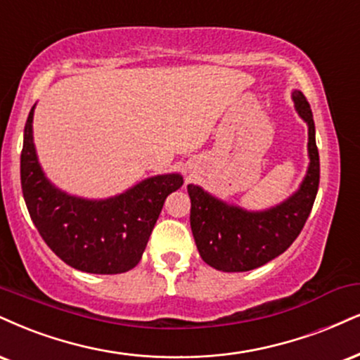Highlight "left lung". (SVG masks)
I'll return each mask as SVG.
<instances>
[{
	"label": "left lung",
	"mask_w": 360,
	"mask_h": 360,
	"mask_svg": "<svg viewBox=\"0 0 360 360\" xmlns=\"http://www.w3.org/2000/svg\"><path fill=\"white\" fill-rule=\"evenodd\" d=\"M297 114L309 127V167L295 193L278 205L251 211L188 184L191 231L202 262L219 271H250L283 253L300 235L319 191L320 162L311 109L300 90H293Z\"/></svg>",
	"instance_id": "left-lung-1"
}]
</instances>
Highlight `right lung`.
Masks as SVG:
<instances>
[{
    "label": "right lung",
    "instance_id": "obj_1",
    "mask_svg": "<svg viewBox=\"0 0 360 360\" xmlns=\"http://www.w3.org/2000/svg\"><path fill=\"white\" fill-rule=\"evenodd\" d=\"M33 114L25 124L21 189L28 213L45 243L67 265L85 274L115 275L141 262L164 201L183 186L179 172L142 179L110 198L75 196L51 183L38 161Z\"/></svg>",
    "mask_w": 360,
    "mask_h": 360
}]
</instances>
